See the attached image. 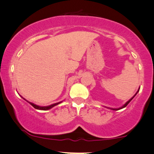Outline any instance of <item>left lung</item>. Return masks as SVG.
<instances>
[{
  "mask_svg": "<svg viewBox=\"0 0 154 154\" xmlns=\"http://www.w3.org/2000/svg\"><path fill=\"white\" fill-rule=\"evenodd\" d=\"M139 89H140V88H139L138 91H137V93L134 94V96H132V98H130V100H129V101H127V102H126V103H125V104H124V105L122 106V107H120V108H108V107H106V108H110V109H111V110H120V109H122V108H124L125 107H126V106L128 105V103H130V102L131 101H132V100L133 99V98H134V96L137 95V93H138V91H139Z\"/></svg>",
  "mask_w": 154,
  "mask_h": 154,
  "instance_id": "left-lung-1",
  "label": "left lung"
}]
</instances>
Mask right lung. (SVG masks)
Instances as JSON below:
<instances>
[{
	"instance_id": "right-lung-1",
	"label": "right lung",
	"mask_w": 154,
	"mask_h": 154,
	"mask_svg": "<svg viewBox=\"0 0 154 154\" xmlns=\"http://www.w3.org/2000/svg\"><path fill=\"white\" fill-rule=\"evenodd\" d=\"M21 97L22 98H24L23 97H22V96H21ZM24 100H25V101H26V100L25 99V98H24ZM27 102H29L28 101H26ZM29 103L31 105H32L33 107H34V108H36V109H37V110H49V109H51V108H52L53 107H54V106H57L58 105V104H59V103H62V101H60V102H58V103H53V104H51V105H50V106H37V105H36V104H34V103H31V102H29Z\"/></svg>"
}]
</instances>
